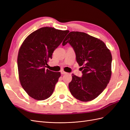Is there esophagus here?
Returning <instances> with one entry per match:
<instances>
[{"label": "esophagus", "instance_id": "1", "mask_svg": "<svg viewBox=\"0 0 130 130\" xmlns=\"http://www.w3.org/2000/svg\"><path fill=\"white\" fill-rule=\"evenodd\" d=\"M61 73L62 74H67L68 73H67V72H64V70H61Z\"/></svg>", "mask_w": 130, "mask_h": 130}]
</instances>
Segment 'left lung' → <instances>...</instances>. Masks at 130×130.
Segmentation results:
<instances>
[{
	"label": "left lung",
	"mask_w": 130,
	"mask_h": 130,
	"mask_svg": "<svg viewBox=\"0 0 130 130\" xmlns=\"http://www.w3.org/2000/svg\"><path fill=\"white\" fill-rule=\"evenodd\" d=\"M69 43L76 54L82 76L72 74L69 88L72 95L81 101H89L99 96L111 79L112 57L105 43L97 38L78 31H72L63 41Z\"/></svg>",
	"instance_id": "left-lung-1"
}]
</instances>
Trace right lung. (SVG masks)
Wrapping results in <instances>:
<instances>
[{
  "label": "right lung",
  "mask_w": 130,
  "mask_h": 130,
  "mask_svg": "<svg viewBox=\"0 0 130 130\" xmlns=\"http://www.w3.org/2000/svg\"><path fill=\"white\" fill-rule=\"evenodd\" d=\"M69 30L43 27L30 34L19 48L17 64L19 79L28 95L37 100L52 95L60 72L45 69L54 51L63 40Z\"/></svg>",
  "instance_id": "1"
}]
</instances>
